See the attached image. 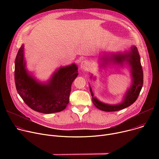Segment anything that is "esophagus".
Listing matches in <instances>:
<instances>
[{
  "instance_id": "34e87169",
  "label": "esophagus",
  "mask_w": 159,
  "mask_h": 159,
  "mask_svg": "<svg viewBox=\"0 0 159 159\" xmlns=\"http://www.w3.org/2000/svg\"><path fill=\"white\" fill-rule=\"evenodd\" d=\"M89 63L85 60L82 61L81 64H80V67L82 68V69H84V70H87L89 68Z\"/></svg>"
}]
</instances>
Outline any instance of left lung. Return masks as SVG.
Wrapping results in <instances>:
<instances>
[{
  "instance_id": "8db88e82",
  "label": "left lung",
  "mask_w": 159,
  "mask_h": 159,
  "mask_svg": "<svg viewBox=\"0 0 159 159\" xmlns=\"http://www.w3.org/2000/svg\"><path fill=\"white\" fill-rule=\"evenodd\" d=\"M111 58L119 63H122L125 60L129 62L131 67L133 84L127 91L123 102L118 105H109L99 101L96 98L93 97L94 94L91 88L90 87V93L93 97L92 100L95 106L101 111L107 112L117 111L131 106L137 99L143 83V69L140 62V57L137 47L134 46L131 47L130 52L124 55H115L114 57Z\"/></svg>"
}]
</instances>
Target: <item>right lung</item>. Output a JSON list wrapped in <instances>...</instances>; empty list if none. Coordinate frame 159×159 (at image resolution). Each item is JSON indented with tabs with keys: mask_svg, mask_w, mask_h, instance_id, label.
Returning <instances> with one entry per match:
<instances>
[{
	"mask_svg": "<svg viewBox=\"0 0 159 159\" xmlns=\"http://www.w3.org/2000/svg\"><path fill=\"white\" fill-rule=\"evenodd\" d=\"M75 64L61 67L47 84L38 83L25 69L24 45L16 60L14 79L17 91L26 105L35 111L49 114L65 109L69 102L72 84L78 75Z\"/></svg>",
	"mask_w": 159,
	"mask_h": 159,
	"instance_id": "add662e5",
	"label": "right lung"
}]
</instances>
